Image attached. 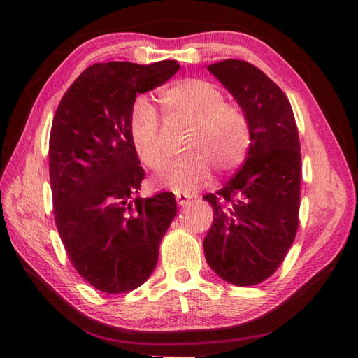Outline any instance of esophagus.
<instances>
[{"label": "esophagus", "mask_w": 358, "mask_h": 358, "mask_svg": "<svg viewBox=\"0 0 358 358\" xmlns=\"http://www.w3.org/2000/svg\"><path fill=\"white\" fill-rule=\"evenodd\" d=\"M175 199H177L178 205H186L187 202L191 201V196H189V194H185V192H175Z\"/></svg>", "instance_id": "1"}]
</instances>
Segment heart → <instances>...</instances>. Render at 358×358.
Returning <instances> with one entry per match:
<instances>
[{"mask_svg":"<svg viewBox=\"0 0 358 358\" xmlns=\"http://www.w3.org/2000/svg\"><path fill=\"white\" fill-rule=\"evenodd\" d=\"M162 117L171 126H187L177 157L161 175L159 183L177 192L203 186L211 171L237 169L251 147V123L245 108L224 101L220 87L203 78H185L157 94ZM129 136L142 164L155 172L164 169L169 151L159 115L148 101L134 102L129 113Z\"/></svg>","mask_w":358,"mask_h":358,"instance_id":"obj_1","label":"heart"}]
</instances>
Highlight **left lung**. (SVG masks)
Returning <instances> with one entry per match:
<instances>
[{
  "label": "left lung",
  "instance_id": "8db88e82",
  "mask_svg": "<svg viewBox=\"0 0 358 358\" xmlns=\"http://www.w3.org/2000/svg\"><path fill=\"white\" fill-rule=\"evenodd\" d=\"M208 71L250 117L251 147L226 186L203 196L215 211L205 259L224 281L254 286L278 270L299 229V131L286 94L256 66L222 59Z\"/></svg>",
  "mask_w": 358,
  "mask_h": 358
}]
</instances>
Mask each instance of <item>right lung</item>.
<instances>
[{"label": "right lung", "instance_id": "obj_1", "mask_svg": "<svg viewBox=\"0 0 358 358\" xmlns=\"http://www.w3.org/2000/svg\"><path fill=\"white\" fill-rule=\"evenodd\" d=\"M180 64L110 62L85 69L59 101L48 142L53 215L77 273L106 294L134 290L153 273L177 213L172 192L136 197L145 171L129 136L136 96Z\"/></svg>", "mask_w": 358, "mask_h": 358}]
</instances>
